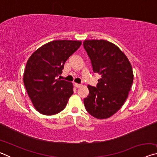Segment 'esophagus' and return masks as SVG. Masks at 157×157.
Returning <instances> with one entry per match:
<instances>
[{"label":"esophagus","instance_id":"obj_1","mask_svg":"<svg viewBox=\"0 0 157 157\" xmlns=\"http://www.w3.org/2000/svg\"><path fill=\"white\" fill-rule=\"evenodd\" d=\"M74 85H75V86L76 87V88H79V87L82 86V84H78V83H75V84H74Z\"/></svg>","mask_w":157,"mask_h":157}]
</instances>
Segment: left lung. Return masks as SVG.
<instances>
[{
	"instance_id": "left-lung-1",
	"label": "left lung",
	"mask_w": 157,
	"mask_h": 157,
	"mask_svg": "<svg viewBox=\"0 0 157 157\" xmlns=\"http://www.w3.org/2000/svg\"><path fill=\"white\" fill-rule=\"evenodd\" d=\"M84 47L91 61L93 71L101 75L96 87L88 86L84 99L86 111L98 119L113 116L128 97L134 79L128 58L115 44L106 40H85Z\"/></svg>"
}]
</instances>
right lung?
<instances>
[{
  "label": "right lung",
  "mask_w": 157,
  "mask_h": 157,
  "mask_svg": "<svg viewBox=\"0 0 157 157\" xmlns=\"http://www.w3.org/2000/svg\"><path fill=\"white\" fill-rule=\"evenodd\" d=\"M81 41L55 40L36 50L29 58L23 74L26 91L34 108L44 115H55L66 107L73 85L61 79L63 66Z\"/></svg>",
  "instance_id": "1"
}]
</instances>
